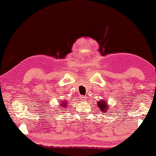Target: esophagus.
<instances>
[{
  "label": "esophagus",
  "mask_w": 156,
  "mask_h": 156,
  "mask_svg": "<svg viewBox=\"0 0 156 156\" xmlns=\"http://www.w3.org/2000/svg\"><path fill=\"white\" fill-rule=\"evenodd\" d=\"M80 98H81V100H83V101H85V100H86V97H85V96H81L80 97Z\"/></svg>",
  "instance_id": "obj_1"
}]
</instances>
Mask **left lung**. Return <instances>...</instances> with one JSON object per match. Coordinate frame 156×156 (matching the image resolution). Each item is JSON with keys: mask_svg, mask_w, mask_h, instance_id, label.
Masks as SVG:
<instances>
[{"mask_svg": "<svg viewBox=\"0 0 156 156\" xmlns=\"http://www.w3.org/2000/svg\"><path fill=\"white\" fill-rule=\"evenodd\" d=\"M98 107L100 109V111L102 112H106L109 109V107L105 101H99L98 102Z\"/></svg>", "mask_w": 156, "mask_h": 156, "instance_id": "8db88e82", "label": "left lung"}]
</instances>
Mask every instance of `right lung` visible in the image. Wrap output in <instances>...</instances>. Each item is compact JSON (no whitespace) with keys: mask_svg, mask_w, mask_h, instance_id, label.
Returning <instances> with one entry per match:
<instances>
[{"mask_svg":"<svg viewBox=\"0 0 156 156\" xmlns=\"http://www.w3.org/2000/svg\"><path fill=\"white\" fill-rule=\"evenodd\" d=\"M61 105H62V107H61V108H65V107H66V105H68V104H66V102H65V101H63V103H62Z\"/></svg>","mask_w":156,"mask_h":156,"instance_id":"add662e5","label":"right lung"}]
</instances>
